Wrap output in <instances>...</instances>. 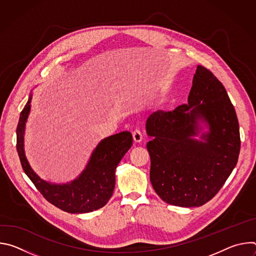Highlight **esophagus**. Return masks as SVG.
Returning a JSON list of instances; mask_svg holds the SVG:
<instances>
[{
    "mask_svg": "<svg viewBox=\"0 0 256 256\" xmlns=\"http://www.w3.org/2000/svg\"><path fill=\"white\" fill-rule=\"evenodd\" d=\"M132 138L134 142H140L142 140V134L138 130H136L132 132Z\"/></svg>",
    "mask_w": 256,
    "mask_h": 256,
    "instance_id": "34e87169",
    "label": "esophagus"
}]
</instances>
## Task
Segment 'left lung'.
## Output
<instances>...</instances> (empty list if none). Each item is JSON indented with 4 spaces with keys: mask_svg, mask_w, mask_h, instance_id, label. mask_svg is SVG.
I'll return each mask as SVG.
<instances>
[{
    "mask_svg": "<svg viewBox=\"0 0 256 256\" xmlns=\"http://www.w3.org/2000/svg\"><path fill=\"white\" fill-rule=\"evenodd\" d=\"M150 180L165 202L200 206L224 186L240 152L239 124L223 84L198 66L188 104L146 122ZM200 136V140L195 138Z\"/></svg>",
    "mask_w": 256,
    "mask_h": 256,
    "instance_id": "8db88e82",
    "label": "left lung"
}]
</instances>
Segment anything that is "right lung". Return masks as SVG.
Segmentation results:
<instances>
[{"label": "right lung", "instance_id": "obj_1", "mask_svg": "<svg viewBox=\"0 0 256 256\" xmlns=\"http://www.w3.org/2000/svg\"><path fill=\"white\" fill-rule=\"evenodd\" d=\"M32 94L20 114L16 130L17 152L25 174L48 202L66 212L84 214L101 208L112 196L116 170L132 147V134L126 130L101 140L93 150L85 169L76 179L66 184H52L34 172L25 155L24 134Z\"/></svg>", "mask_w": 256, "mask_h": 256}]
</instances>
